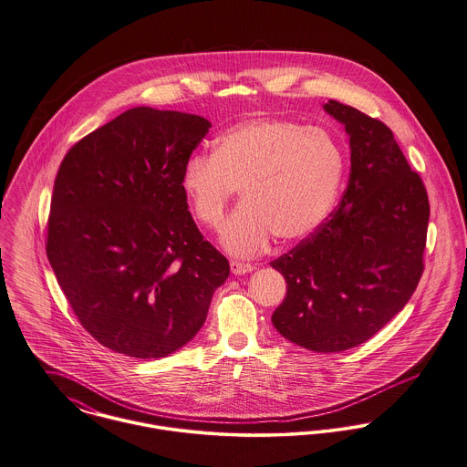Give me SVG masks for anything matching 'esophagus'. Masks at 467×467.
Returning <instances> with one entry per match:
<instances>
[{"label": "esophagus", "mask_w": 467, "mask_h": 467, "mask_svg": "<svg viewBox=\"0 0 467 467\" xmlns=\"http://www.w3.org/2000/svg\"><path fill=\"white\" fill-rule=\"evenodd\" d=\"M230 269L234 275H248L254 269V265L252 264H244V262H237V260H232L230 262Z\"/></svg>", "instance_id": "1"}]
</instances>
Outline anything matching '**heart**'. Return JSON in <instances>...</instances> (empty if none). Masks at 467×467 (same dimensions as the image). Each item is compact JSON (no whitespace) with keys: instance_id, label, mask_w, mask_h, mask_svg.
<instances>
[{"instance_id":"b5f03b06","label":"heart","mask_w":467,"mask_h":467,"mask_svg":"<svg viewBox=\"0 0 467 467\" xmlns=\"http://www.w3.org/2000/svg\"><path fill=\"white\" fill-rule=\"evenodd\" d=\"M344 174V153L321 127L280 118H254L224 130L213 153L191 155L180 189L194 217L219 226L241 189L243 205L221 230L228 254L250 256L276 235L296 243L314 234L332 211Z\"/></svg>"}]
</instances>
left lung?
I'll use <instances>...</instances> for the list:
<instances>
[{
  "label": "left lung",
  "mask_w": 467,
  "mask_h": 467,
  "mask_svg": "<svg viewBox=\"0 0 467 467\" xmlns=\"http://www.w3.org/2000/svg\"><path fill=\"white\" fill-rule=\"evenodd\" d=\"M323 109L349 137V180L330 219L271 262L287 282L271 321L301 348L336 353L371 339L414 295L430 205L389 127L336 99Z\"/></svg>",
  "instance_id": "obj_1"
}]
</instances>
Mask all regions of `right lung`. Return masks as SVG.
I'll list each match as a JSON object with an SVG mask.
<instances>
[{"label": "right lung", "mask_w": 467, "mask_h": 467, "mask_svg": "<svg viewBox=\"0 0 467 467\" xmlns=\"http://www.w3.org/2000/svg\"><path fill=\"white\" fill-rule=\"evenodd\" d=\"M211 127L135 107L77 142L57 172L47 260L82 327L116 353L161 358L185 346L230 275L180 189Z\"/></svg>", "instance_id": "right-lung-1"}]
</instances>
